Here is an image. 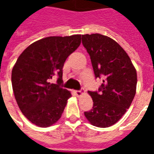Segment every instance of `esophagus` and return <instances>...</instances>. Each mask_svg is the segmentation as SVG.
Here are the masks:
<instances>
[{
  "label": "esophagus",
  "mask_w": 154,
  "mask_h": 154,
  "mask_svg": "<svg viewBox=\"0 0 154 154\" xmlns=\"http://www.w3.org/2000/svg\"><path fill=\"white\" fill-rule=\"evenodd\" d=\"M75 94L77 95V97H80L81 95L82 94V91H80V90H76V91H75Z\"/></svg>",
  "instance_id": "esophagus-1"
}]
</instances>
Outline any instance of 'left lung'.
Segmentation results:
<instances>
[{
  "label": "left lung",
  "mask_w": 154,
  "mask_h": 154,
  "mask_svg": "<svg viewBox=\"0 0 154 154\" xmlns=\"http://www.w3.org/2000/svg\"><path fill=\"white\" fill-rule=\"evenodd\" d=\"M82 44L89 54L96 78H103L98 91H88L93 107L84 112L94 126L106 128L121 119L136 93L137 72L126 52L110 37L84 35Z\"/></svg>",
  "instance_id": "1"
}]
</instances>
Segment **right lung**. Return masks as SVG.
Returning a JSON list of instances; mask_svg holds the SVG:
<instances>
[{
  "instance_id": "1",
  "label": "right lung",
  "mask_w": 154,
  "mask_h": 154,
  "mask_svg": "<svg viewBox=\"0 0 154 154\" xmlns=\"http://www.w3.org/2000/svg\"><path fill=\"white\" fill-rule=\"evenodd\" d=\"M80 44L81 35L51 36L30 44L18 57L11 72L13 91L21 112L35 125L48 127L61 118L72 97L61 87L63 67ZM55 75L57 83L50 84Z\"/></svg>"
}]
</instances>
